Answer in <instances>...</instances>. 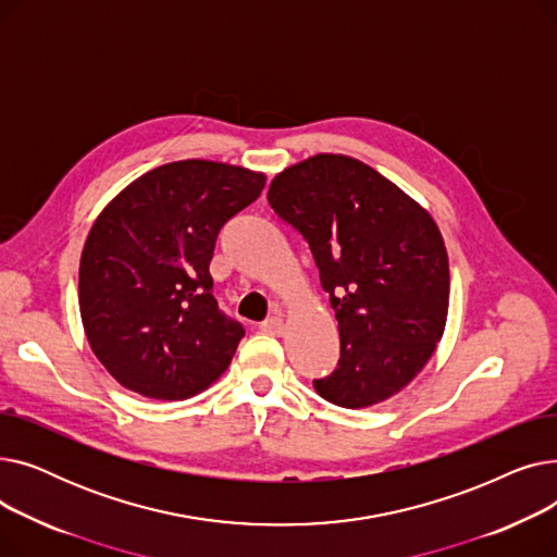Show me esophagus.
I'll list each match as a JSON object with an SVG mask.
<instances>
[{
    "label": "esophagus",
    "instance_id": "1",
    "mask_svg": "<svg viewBox=\"0 0 557 557\" xmlns=\"http://www.w3.org/2000/svg\"><path fill=\"white\" fill-rule=\"evenodd\" d=\"M259 330L263 334H271V336H280L284 332V320L282 315H271L269 320H263V323L259 325Z\"/></svg>",
    "mask_w": 557,
    "mask_h": 557
}]
</instances>
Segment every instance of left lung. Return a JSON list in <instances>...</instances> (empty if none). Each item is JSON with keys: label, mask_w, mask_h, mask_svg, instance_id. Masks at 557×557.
<instances>
[{"label": "left lung", "mask_w": 557, "mask_h": 557, "mask_svg": "<svg viewBox=\"0 0 557 557\" xmlns=\"http://www.w3.org/2000/svg\"><path fill=\"white\" fill-rule=\"evenodd\" d=\"M273 212L309 244L330 294L341 359L315 393L366 408L399 393L443 338L449 259L426 210L372 166L320 153L275 175Z\"/></svg>", "instance_id": "left-lung-1"}]
</instances>
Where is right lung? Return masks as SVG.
<instances>
[{
  "label": "right lung",
  "mask_w": 557,
  "mask_h": 557,
  "mask_svg": "<svg viewBox=\"0 0 557 557\" xmlns=\"http://www.w3.org/2000/svg\"><path fill=\"white\" fill-rule=\"evenodd\" d=\"M267 185V175L210 160L162 164L116 194L81 255L85 336L124 388L187 399L230 366L244 327L212 294L221 227Z\"/></svg>",
  "instance_id": "obj_1"
}]
</instances>
